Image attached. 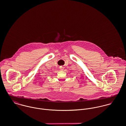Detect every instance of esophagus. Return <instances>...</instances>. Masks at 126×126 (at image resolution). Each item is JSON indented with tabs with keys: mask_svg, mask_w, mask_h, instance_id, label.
Returning <instances> with one entry per match:
<instances>
[{
	"mask_svg": "<svg viewBox=\"0 0 126 126\" xmlns=\"http://www.w3.org/2000/svg\"><path fill=\"white\" fill-rule=\"evenodd\" d=\"M59 68H60V69L61 70H63V69H64V67L63 66H60Z\"/></svg>",
	"mask_w": 126,
	"mask_h": 126,
	"instance_id": "esophagus-1",
	"label": "esophagus"
}]
</instances>
